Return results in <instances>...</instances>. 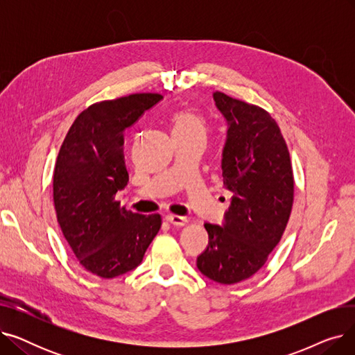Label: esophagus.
Masks as SVG:
<instances>
[{
  "label": "esophagus",
  "instance_id": "1",
  "mask_svg": "<svg viewBox=\"0 0 355 355\" xmlns=\"http://www.w3.org/2000/svg\"><path fill=\"white\" fill-rule=\"evenodd\" d=\"M165 220L168 221V223H171V225H174V226H185L187 225V217H182V216H177V214H168L166 217H165Z\"/></svg>",
  "mask_w": 355,
  "mask_h": 355
}]
</instances>
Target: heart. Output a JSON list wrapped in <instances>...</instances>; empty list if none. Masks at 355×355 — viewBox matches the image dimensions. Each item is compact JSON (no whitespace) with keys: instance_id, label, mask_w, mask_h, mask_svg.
Returning a JSON list of instances; mask_svg holds the SVG:
<instances>
[{"instance_id":"heart-1","label":"heart","mask_w":355,"mask_h":355,"mask_svg":"<svg viewBox=\"0 0 355 355\" xmlns=\"http://www.w3.org/2000/svg\"><path fill=\"white\" fill-rule=\"evenodd\" d=\"M173 122V134H197V135H206L207 125L200 115L196 112L184 109L178 110L171 118Z\"/></svg>"}]
</instances>
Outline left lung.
Returning a JSON list of instances; mask_svg holds the SVG:
<instances>
[{
  "mask_svg": "<svg viewBox=\"0 0 355 355\" xmlns=\"http://www.w3.org/2000/svg\"><path fill=\"white\" fill-rule=\"evenodd\" d=\"M213 98L229 125L221 170L233 197L223 227L204 225L209 246L197 268L217 284L233 285L252 277L281 241L293 204V171L268 110L221 92Z\"/></svg>",
  "mask_w": 355,
  "mask_h": 355,
  "instance_id": "obj_1",
  "label": "left lung"
}]
</instances>
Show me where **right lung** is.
Returning <instances> with one entry per match:
<instances>
[{
    "label": "right lung",
    "mask_w": 355,
    "mask_h": 355,
    "mask_svg": "<svg viewBox=\"0 0 355 355\" xmlns=\"http://www.w3.org/2000/svg\"><path fill=\"white\" fill-rule=\"evenodd\" d=\"M159 93H134L90 105L74 119L53 174L58 221L79 263L103 279L135 269L161 229L159 214H138L115 200L129 175L123 132Z\"/></svg>",
    "instance_id": "add662e5"
}]
</instances>
